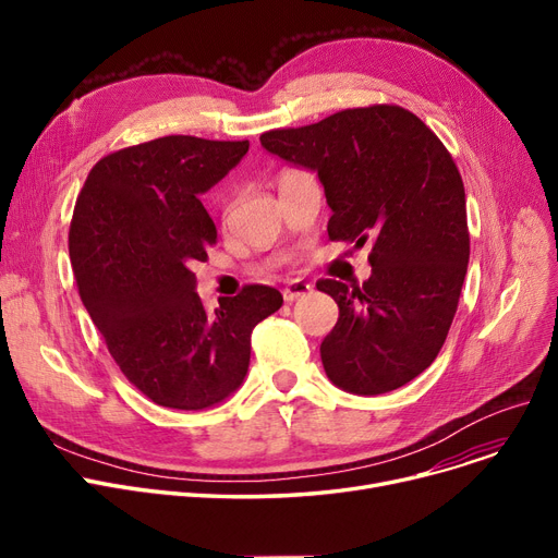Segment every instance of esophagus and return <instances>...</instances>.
I'll list each match as a JSON object with an SVG mask.
<instances>
[{
    "instance_id": "esophagus-1",
    "label": "esophagus",
    "mask_w": 558,
    "mask_h": 558,
    "mask_svg": "<svg viewBox=\"0 0 558 558\" xmlns=\"http://www.w3.org/2000/svg\"><path fill=\"white\" fill-rule=\"evenodd\" d=\"M310 291H312V284H310V282H305V280H291V282L282 289V299H284V303H294L296 299L310 294Z\"/></svg>"
}]
</instances>
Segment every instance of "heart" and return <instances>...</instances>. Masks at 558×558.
<instances>
[{
  "label": "heart",
  "instance_id": "1",
  "mask_svg": "<svg viewBox=\"0 0 558 558\" xmlns=\"http://www.w3.org/2000/svg\"><path fill=\"white\" fill-rule=\"evenodd\" d=\"M289 171H291V169H287V171H282V173H280V175H278V181H280V179H282V175H284V173H289Z\"/></svg>",
  "mask_w": 558,
  "mask_h": 558
}]
</instances>
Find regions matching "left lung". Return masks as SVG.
Here are the masks:
<instances>
[{"label":"left lung","mask_w":558,"mask_h":558,"mask_svg":"<svg viewBox=\"0 0 558 558\" xmlns=\"http://www.w3.org/2000/svg\"><path fill=\"white\" fill-rule=\"evenodd\" d=\"M267 151L318 173L328 234L371 242L373 276L318 280L339 305L320 360L332 383L377 396L412 383L444 348L471 257L461 173L436 133L393 104L345 108L259 135Z\"/></svg>","instance_id":"obj_1"}]
</instances>
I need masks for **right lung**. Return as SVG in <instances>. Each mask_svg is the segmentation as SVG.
<instances>
[{"mask_svg":"<svg viewBox=\"0 0 558 558\" xmlns=\"http://www.w3.org/2000/svg\"><path fill=\"white\" fill-rule=\"evenodd\" d=\"M248 140L167 135L104 156L70 223L78 296L129 383L169 409L213 407L244 383L253 328L280 291L246 284L208 312L192 267L217 228L201 194L238 165Z\"/></svg>","mask_w":558,"mask_h":558,"instance_id":"right-lung-1","label":"right lung"}]
</instances>
